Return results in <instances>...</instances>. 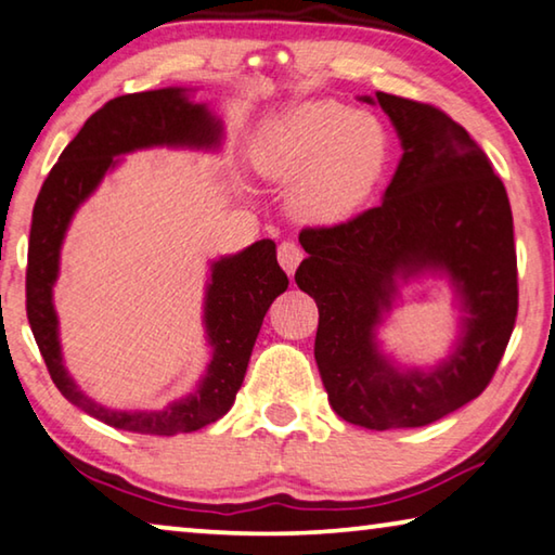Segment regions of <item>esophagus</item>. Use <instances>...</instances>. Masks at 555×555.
Listing matches in <instances>:
<instances>
[{
    "mask_svg": "<svg viewBox=\"0 0 555 555\" xmlns=\"http://www.w3.org/2000/svg\"><path fill=\"white\" fill-rule=\"evenodd\" d=\"M276 254H279V263H281V267H284V271H286L288 276L294 274L296 267L304 259V249L296 242H281Z\"/></svg>",
    "mask_w": 555,
    "mask_h": 555,
    "instance_id": "34e87169",
    "label": "esophagus"
}]
</instances>
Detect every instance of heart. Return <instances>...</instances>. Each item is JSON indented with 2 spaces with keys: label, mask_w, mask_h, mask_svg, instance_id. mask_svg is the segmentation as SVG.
<instances>
[{
  "label": "heart",
  "mask_w": 555,
  "mask_h": 555,
  "mask_svg": "<svg viewBox=\"0 0 555 555\" xmlns=\"http://www.w3.org/2000/svg\"><path fill=\"white\" fill-rule=\"evenodd\" d=\"M390 160L388 128L371 113L336 101L288 111L269 128L261 163L276 178H296V205L315 219H343L373 197Z\"/></svg>",
  "instance_id": "b5f03b06"
}]
</instances>
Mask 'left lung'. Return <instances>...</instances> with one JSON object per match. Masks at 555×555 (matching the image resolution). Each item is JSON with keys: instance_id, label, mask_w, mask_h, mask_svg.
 <instances>
[{"instance_id": "left-lung-1", "label": "left lung", "mask_w": 555, "mask_h": 555, "mask_svg": "<svg viewBox=\"0 0 555 555\" xmlns=\"http://www.w3.org/2000/svg\"><path fill=\"white\" fill-rule=\"evenodd\" d=\"M402 160L377 207L306 227L296 284L319 306L315 363L331 408L365 429L425 427L487 390L518 311L514 219L487 153L444 111L377 91ZM371 101V99H367ZM444 270L468 311L461 346L429 374L395 372L374 348L393 276Z\"/></svg>"}]
</instances>
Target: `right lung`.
Returning a JSON list of instances; mask_svg holds the SVG:
<instances>
[{
    "label": "right lung",
    "instance_id": "add662e5",
    "mask_svg": "<svg viewBox=\"0 0 555 555\" xmlns=\"http://www.w3.org/2000/svg\"><path fill=\"white\" fill-rule=\"evenodd\" d=\"M222 126L205 105L190 103L182 88L118 95L83 122L51 167L34 205L26 263V319L49 367L51 380L68 402L116 429L143 435H178L217 422L230 412L271 301L286 292L288 279L276 261V244L261 240L236 257L219 259L207 286L205 325L215 356L199 388L163 412L105 410L76 388L61 363L59 321L51 288L59 274V251L76 207L99 188L113 157L151 145L219 143Z\"/></svg>",
    "mask_w": 555,
    "mask_h": 555
}]
</instances>
